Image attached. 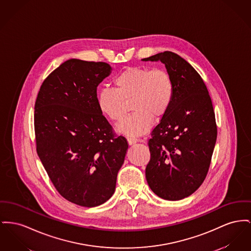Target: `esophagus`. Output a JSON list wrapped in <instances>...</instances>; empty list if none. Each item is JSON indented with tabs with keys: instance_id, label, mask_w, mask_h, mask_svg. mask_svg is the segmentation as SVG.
Returning a JSON list of instances; mask_svg holds the SVG:
<instances>
[{
	"instance_id": "esophagus-1",
	"label": "esophagus",
	"mask_w": 251,
	"mask_h": 251,
	"mask_svg": "<svg viewBox=\"0 0 251 251\" xmlns=\"http://www.w3.org/2000/svg\"><path fill=\"white\" fill-rule=\"evenodd\" d=\"M127 141H128V144H129L130 146H132V145H134L135 143H137V139H136V138H133V137H128Z\"/></svg>"
}]
</instances>
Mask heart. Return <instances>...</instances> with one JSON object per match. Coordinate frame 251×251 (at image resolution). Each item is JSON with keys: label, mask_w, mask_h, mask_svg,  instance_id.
<instances>
[{"label": "heart", "mask_w": 251, "mask_h": 251, "mask_svg": "<svg viewBox=\"0 0 251 251\" xmlns=\"http://www.w3.org/2000/svg\"><path fill=\"white\" fill-rule=\"evenodd\" d=\"M115 89L100 90L97 103L106 117L121 120L125 115L124 100H132V116L118 126L119 133L138 136L147 133L153 117H163L174 99V83L170 74L161 68L129 67L114 78Z\"/></svg>", "instance_id": "1"}]
</instances>
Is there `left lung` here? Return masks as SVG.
Masks as SVG:
<instances>
[{
  "instance_id": "1",
  "label": "left lung",
  "mask_w": 251,
  "mask_h": 251,
  "mask_svg": "<svg viewBox=\"0 0 251 251\" xmlns=\"http://www.w3.org/2000/svg\"><path fill=\"white\" fill-rule=\"evenodd\" d=\"M142 60L164 63L175 90L149 140L148 185L162 199L181 200L206 178L217 137L213 106L200 75L176 53L165 51Z\"/></svg>"
}]
</instances>
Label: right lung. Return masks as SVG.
Masks as SVG:
<instances>
[{
	"instance_id": "obj_1",
	"label": "right lung",
	"mask_w": 251,
	"mask_h": 251,
	"mask_svg": "<svg viewBox=\"0 0 251 251\" xmlns=\"http://www.w3.org/2000/svg\"><path fill=\"white\" fill-rule=\"evenodd\" d=\"M111 73L105 62L68 59L46 77L35 103L38 155L59 194L78 206L112 197L128 150L97 103V87Z\"/></svg>"
}]
</instances>
